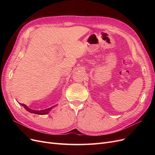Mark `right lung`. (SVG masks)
<instances>
[{
	"label": "right lung",
	"mask_w": 155,
	"mask_h": 155,
	"mask_svg": "<svg viewBox=\"0 0 155 155\" xmlns=\"http://www.w3.org/2000/svg\"><path fill=\"white\" fill-rule=\"evenodd\" d=\"M21 105L25 107V109L26 110L31 112V113H34V114H47L48 111H50V110L51 109V108H52V107H50V108H48V109H45V110H31V109H29V108L25 104H21Z\"/></svg>",
	"instance_id": "1"
}]
</instances>
